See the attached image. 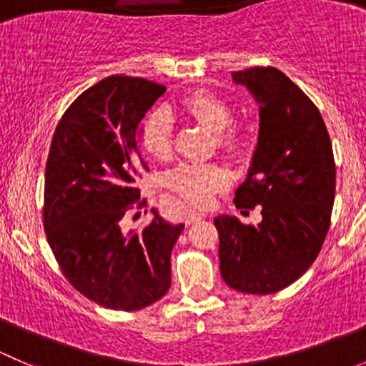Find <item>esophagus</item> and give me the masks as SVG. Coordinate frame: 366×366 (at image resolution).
<instances>
[{"label":"esophagus","instance_id":"obj_1","mask_svg":"<svg viewBox=\"0 0 366 366\" xmlns=\"http://www.w3.org/2000/svg\"><path fill=\"white\" fill-rule=\"evenodd\" d=\"M202 214L200 212H194V210H189V212H186V217H184V223L187 224V227H189V224H194V223H198V221L202 219Z\"/></svg>","mask_w":366,"mask_h":366}]
</instances>
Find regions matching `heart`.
Returning <instances> with one entry per match:
<instances>
[{
	"label": "heart",
	"instance_id": "heart-1",
	"mask_svg": "<svg viewBox=\"0 0 366 366\" xmlns=\"http://www.w3.org/2000/svg\"><path fill=\"white\" fill-rule=\"evenodd\" d=\"M182 109L207 131L216 134L221 152L230 157H242L249 149V136L239 127H230L234 113L228 102L209 90H197L187 95ZM139 143L143 150L159 161L173 154V125L164 109L149 113L139 125ZM230 173L219 164H182L166 175V186L187 204L204 207L219 191L230 186Z\"/></svg>",
	"mask_w": 366,
	"mask_h": 366
}]
</instances>
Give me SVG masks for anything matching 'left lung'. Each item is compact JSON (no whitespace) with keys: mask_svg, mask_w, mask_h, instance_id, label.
I'll return each mask as SVG.
<instances>
[{"mask_svg":"<svg viewBox=\"0 0 366 366\" xmlns=\"http://www.w3.org/2000/svg\"><path fill=\"white\" fill-rule=\"evenodd\" d=\"M260 104V131L237 209L262 207V221L217 216L219 269L228 287L274 294L315 262L331 223L337 186L326 124L308 95L274 67L232 74ZM248 212V210H246Z\"/></svg>","mask_w":366,"mask_h":366,"instance_id":"obj_1","label":"left lung"}]
</instances>
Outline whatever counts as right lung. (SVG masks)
<instances>
[{"label": "right lung", "mask_w": 366, "mask_h": 366, "mask_svg": "<svg viewBox=\"0 0 366 366\" xmlns=\"http://www.w3.org/2000/svg\"><path fill=\"white\" fill-rule=\"evenodd\" d=\"M166 92L143 77L109 76L84 90L58 122L46 164L44 230L65 278L84 297L122 312L159 301L172 285V249L184 224L152 209L142 230H124L147 207L136 179L138 125Z\"/></svg>", "instance_id": "add662e5"}]
</instances>
